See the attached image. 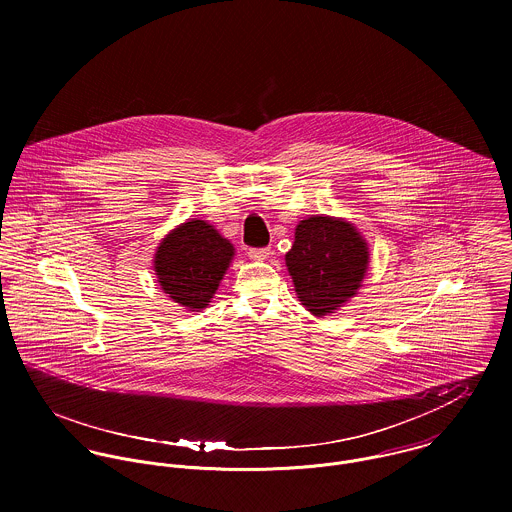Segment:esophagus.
Returning a JSON list of instances; mask_svg holds the SVG:
<instances>
[{
	"instance_id": "obj_1",
	"label": "esophagus",
	"mask_w": 512,
	"mask_h": 512,
	"mask_svg": "<svg viewBox=\"0 0 512 512\" xmlns=\"http://www.w3.org/2000/svg\"><path fill=\"white\" fill-rule=\"evenodd\" d=\"M246 254H248L250 260H258L260 262V260H266L272 252H270V248H248Z\"/></svg>"
}]
</instances>
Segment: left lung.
I'll list each match as a JSON object with an SVG mask.
<instances>
[{
    "instance_id": "8db88e82",
    "label": "left lung",
    "mask_w": 512,
    "mask_h": 512,
    "mask_svg": "<svg viewBox=\"0 0 512 512\" xmlns=\"http://www.w3.org/2000/svg\"><path fill=\"white\" fill-rule=\"evenodd\" d=\"M368 262V242L357 226L329 215L299 220L286 254L295 293L315 317L339 311L359 293Z\"/></svg>"
}]
</instances>
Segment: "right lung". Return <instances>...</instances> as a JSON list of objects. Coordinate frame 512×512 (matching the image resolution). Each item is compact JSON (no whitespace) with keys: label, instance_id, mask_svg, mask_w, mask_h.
Instances as JSON below:
<instances>
[{"label":"right lung","instance_id":"1","mask_svg":"<svg viewBox=\"0 0 512 512\" xmlns=\"http://www.w3.org/2000/svg\"><path fill=\"white\" fill-rule=\"evenodd\" d=\"M232 258L234 246L211 222L189 219L161 238L153 272L171 301L187 311H201L219 290Z\"/></svg>","mask_w":512,"mask_h":512}]
</instances>
